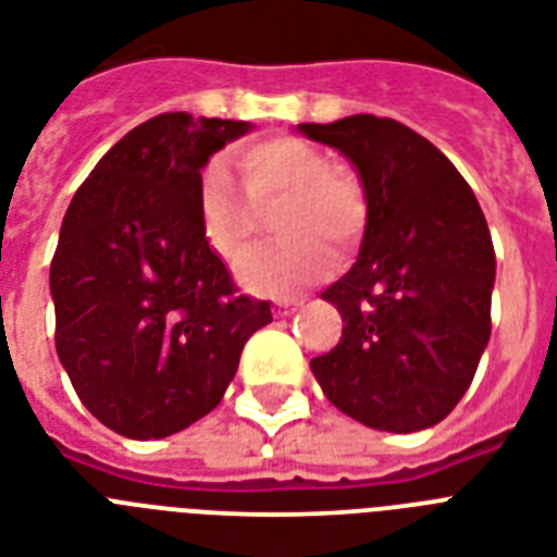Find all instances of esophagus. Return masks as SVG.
I'll return each mask as SVG.
<instances>
[{
    "label": "esophagus",
    "mask_w": 557,
    "mask_h": 557,
    "mask_svg": "<svg viewBox=\"0 0 557 557\" xmlns=\"http://www.w3.org/2000/svg\"><path fill=\"white\" fill-rule=\"evenodd\" d=\"M302 302L300 300H286V302H280L277 306V314H283V318H288V314H294V311L300 309Z\"/></svg>",
    "instance_id": "34e87169"
}]
</instances>
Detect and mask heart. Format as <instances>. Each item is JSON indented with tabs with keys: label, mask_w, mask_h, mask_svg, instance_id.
Returning a JSON list of instances; mask_svg holds the SVG:
<instances>
[{
	"label": "heart",
	"mask_w": 557,
	"mask_h": 557,
	"mask_svg": "<svg viewBox=\"0 0 557 557\" xmlns=\"http://www.w3.org/2000/svg\"><path fill=\"white\" fill-rule=\"evenodd\" d=\"M239 182L223 160H211L197 183L202 237L225 265H239L260 228V211L271 214L277 243L248 257L239 280L257 294L286 297L325 271L329 255H346L363 234L369 200L363 180L349 165L309 139L263 137L232 153Z\"/></svg>",
	"instance_id": "b5f03b06"
}]
</instances>
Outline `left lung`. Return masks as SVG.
Wrapping results in <instances>:
<instances>
[{
    "instance_id": "obj_1",
    "label": "left lung",
    "mask_w": 557,
    "mask_h": 557,
    "mask_svg": "<svg viewBox=\"0 0 557 557\" xmlns=\"http://www.w3.org/2000/svg\"><path fill=\"white\" fill-rule=\"evenodd\" d=\"M300 131L355 162L369 200L357 263L323 292L341 311V343L311 372L366 426H435L467 395L490 343L486 216L458 169L404 122L355 114Z\"/></svg>"
}]
</instances>
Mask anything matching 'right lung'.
<instances>
[{
	"instance_id": "add662e5",
	"label": "right lung",
	"mask_w": 557,
	"mask_h": 557,
	"mask_svg": "<svg viewBox=\"0 0 557 557\" xmlns=\"http://www.w3.org/2000/svg\"><path fill=\"white\" fill-rule=\"evenodd\" d=\"M251 128L185 111L143 122L67 206L51 260L57 355L85 409L134 441L169 437L223 400L269 300L237 294L202 237L208 157Z\"/></svg>"
}]
</instances>
